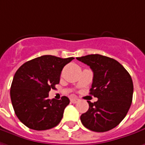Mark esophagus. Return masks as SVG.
Masks as SVG:
<instances>
[{
  "label": "esophagus",
  "instance_id": "1",
  "mask_svg": "<svg viewBox=\"0 0 145 145\" xmlns=\"http://www.w3.org/2000/svg\"><path fill=\"white\" fill-rule=\"evenodd\" d=\"M78 101H79V99L77 98V97H72V98H71V103H77Z\"/></svg>",
  "mask_w": 145,
  "mask_h": 145
}]
</instances>
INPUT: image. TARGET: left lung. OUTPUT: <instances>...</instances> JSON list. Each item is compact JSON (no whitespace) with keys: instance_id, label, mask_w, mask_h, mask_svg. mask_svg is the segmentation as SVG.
I'll use <instances>...</instances> for the list:
<instances>
[{"instance_id":"left-lung-1","label":"left lung","mask_w":145,"mask_h":145,"mask_svg":"<svg viewBox=\"0 0 145 145\" xmlns=\"http://www.w3.org/2000/svg\"><path fill=\"white\" fill-rule=\"evenodd\" d=\"M93 71L89 94L97 98L89 103V110L81 115L82 125L89 130L103 133L121 122L130 108L133 83L130 74L117 60L101 55L76 58Z\"/></svg>"}]
</instances>
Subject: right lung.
Segmentation results:
<instances>
[{"label": "right lung", "mask_w": 145, "mask_h": 145, "mask_svg": "<svg viewBox=\"0 0 145 145\" xmlns=\"http://www.w3.org/2000/svg\"><path fill=\"white\" fill-rule=\"evenodd\" d=\"M73 59L43 56L27 61L16 71L11 85V101L16 117L27 128L47 130L61 121L70 100L66 96L51 100L48 93L59 83L62 70Z\"/></svg>", "instance_id": "obj_1"}]
</instances>
